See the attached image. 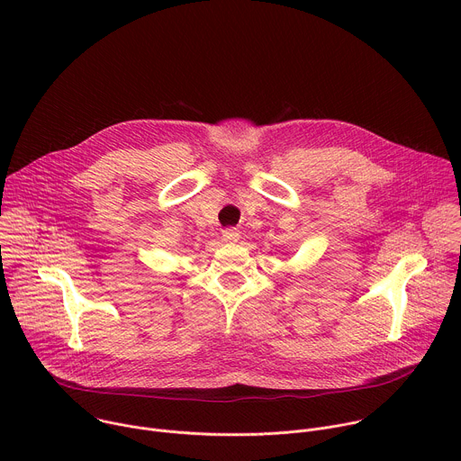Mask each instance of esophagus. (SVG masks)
<instances>
[{
	"label": "esophagus",
	"instance_id": "esophagus-1",
	"mask_svg": "<svg viewBox=\"0 0 461 461\" xmlns=\"http://www.w3.org/2000/svg\"><path fill=\"white\" fill-rule=\"evenodd\" d=\"M239 239H240V233L233 228H228V230L222 231V240L228 242V244H235Z\"/></svg>",
	"mask_w": 461,
	"mask_h": 461
}]
</instances>
